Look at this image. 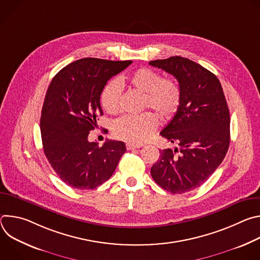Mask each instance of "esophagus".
<instances>
[{"label":"esophagus","instance_id":"obj_1","mask_svg":"<svg viewBox=\"0 0 260 260\" xmlns=\"http://www.w3.org/2000/svg\"><path fill=\"white\" fill-rule=\"evenodd\" d=\"M142 145L140 144H133V143H127L126 144V149L127 150H133V149H136V148H141Z\"/></svg>","mask_w":260,"mask_h":260}]
</instances>
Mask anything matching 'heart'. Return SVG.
I'll use <instances>...</instances> for the list:
<instances>
[{
    "label": "heart",
    "instance_id": "b5f03b06",
    "mask_svg": "<svg viewBox=\"0 0 260 260\" xmlns=\"http://www.w3.org/2000/svg\"><path fill=\"white\" fill-rule=\"evenodd\" d=\"M120 81L129 88L143 93V109L150 108L162 121L172 119L181 104L182 91L179 83L165 77L154 70L140 68L124 75ZM121 89L116 80L110 81L101 94V104L109 114H116L120 109ZM157 126V117L151 112L137 116H124L112 126L115 137L123 141L141 144L150 138Z\"/></svg>",
    "mask_w": 260,
    "mask_h": 260
}]
</instances>
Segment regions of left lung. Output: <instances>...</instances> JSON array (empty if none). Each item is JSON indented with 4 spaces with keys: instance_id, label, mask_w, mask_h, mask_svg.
Returning <instances> with one entry per match:
<instances>
[{
    "instance_id": "1",
    "label": "left lung",
    "mask_w": 260,
    "mask_h": 260,
    "mask_svg": "<svg viewBox=\"0 0 260 260\" xmlns=\"http://www.w3.org/2000/svg\"><path fill=\"white\" fill-rule=\"evenodd\" d=\"M149 64L173 75L182 91L177 113L160 132L179 148L159 151L151 176L171 193L188 192L204 184L226 155L231 141L228 103L218 78L188 58L172 56Z\"/></svg>"
}]
</instances>
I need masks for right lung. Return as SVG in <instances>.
Returning <instances> with one entry per match:
<instances>
[{
  "label": "right lung",
  "mask_w": 260,
  "mask_h": 260,
  "mask_svg": "<svg viewBox=\"0 0 260 260\" xmlns=\"http://www.w3.org/2000/svg\"><path fill=\"white\" fill-rule=\"evenodd\" d=\"M133 61L86 57L62 68L47 89L40 120L44 153L69 186L93 189L113 175L125 144L89 142V132L103 115L101 93L107 81Z\"/></svg>",
  "instance_id": "obj_1"
}]
</instances>
